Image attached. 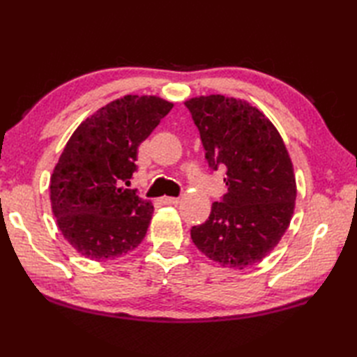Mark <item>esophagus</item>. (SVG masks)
Here are the masks:
<instances>
[{
    "instance_id": "esophagus-1",
    "label": "esophagus",
    "mask_w": 357,
    "mask_h": 357,
    "mask_svg": "<svg viewBox=\"0 0 357 357\" xmlns=\"http://www.w3.org/2000/svg\"><path fill=\"white\" fill-rule=\"evenodd\" d=\"M180 202V199H177V197H163L162 199V203L165 204H177Z\"/></svg>"
}]
</instances>
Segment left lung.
Segmentation results:
<instances>
[{
	"label": "left lung",
	"mask_w": 357,
	"mask_h": 357,
	"mask_svg": "<svg viewBox=\"0 0 357 357\" xmlns=\"http://www.w3.org/2000/svg\"><path fill=\"white\" fill-rule=\"evenodd\" d=\"M185 105L209 166L226 168L227 186L191 238L212 261L243 271L263 261L290 225L296 200L291 158L271 119L248 100L209 94Z\"/></svg>",
	"instance_id": "8db88e82"
}]
</instances>
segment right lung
I'll return each mask as SVG.
<instances>
[{
    "label": "right lung",
    "instance_id": "obj_1",
    "mask_svg": "<svg viewBox=\"0 0 357 357\" xmlns=\"http://www.w3.org/2000/svg\"><path fill=\"white\" fill-rule=\"evenodd\" d=\"M172 107L158 96L126 94L71 134L50 177V202L61 234L82 257L114 259L145 238L154 206L125 185L139 145Z\"/></svg>",
    "mask_w": 357,
    "mask_h": 357
}]
</instances>
